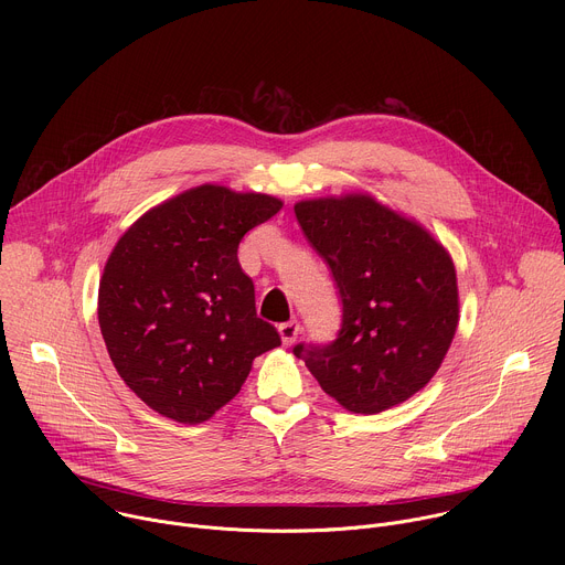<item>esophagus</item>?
<instances>
[{
    "label": "esophagus",
    "mask_w": 565,
    "mask_h": 565,
    "mask_svg": "<svg viewBox=\"0 0 565 565\" xmlns=\"http://www.w3.org/2000/svg\"><path fill=\"white\" fill-rule=\"evenodd\" d=\"M299 331L301 329H299V321L297 319H290V321H284V324H279V335H281V342L286 347H290L297 340Z\"/></svg>",
    "instance_id": "esophagus-1"
}]
</instances>
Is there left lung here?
Returning <instances> with one entry per match:
<instances>
[{"instance_id":"1","label":"left lung","mask_w":565,"mask_h":565,"mask_svg":"<svg viewBox=\"0 0 565 565\" xmlns=\"http://www.w3.org/2000/svg\"><path fill=\"white\" fill-rule=\"evenodd\" d=\"M295 216L342 297L331 344H297L319 386L373 416L418 393L440 369L458 327L449 253L416 221L369 194L299 201Z\"/></svg>"}]
</instances>
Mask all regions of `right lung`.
I'll return each instance as SVG.
<instances>
[{
  "mask_svg": "<svg viewBox=\"0 0 565 565\" xmlns=\"http://www.w3.org/2000/svg\"><path fill=\"white\" fill-rule=\"evenodd\" d=\"M281 201L223 185L192 188L145 212L107 259L98 321L125 384L160 416L210 420L241 391L253 360L281 344L238 266L248 230Z\"/></svg>",
  "mask_w": 565,
  "mask_h": 565,
  "instance_id": "1",
  "label": "right lung"
}]
</instances>
